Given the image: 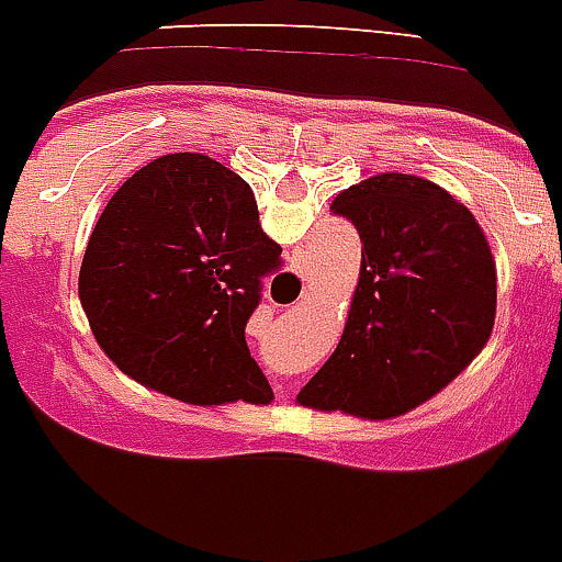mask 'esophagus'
I'll return each mask as SVG.
<instances>
[{
	"label": "esophagus",
	"instance_id": "1",
	"mask_svg": "<svg viewBox=\"0 0 562 562\" xmlns=\"http://www.w3.org/2000/svg\"><path fill=\"white\" fill-rule=\"evenodd\" d=\"M280 389H282V386H280V383H277V392H280Z\"/></svg>",
	"mask_w": 562,
	"mask_h": 562
}]
</instances>
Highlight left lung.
<instances>
[{
	"instance_id": "left-lung-1",
	"label": "left lung",
	"mask_w": 562,
	"mask_h": 562,
	"mask_svg": "<svg viewBox=\"0 0 562 562\" xmlns=\"http://www.w3.org/2000/svg\"><path fill=\"white\" fill-rule=\"evenodd\" d=\"M330 210L358 229L361 277L341 341L300 403L397 417L448 386L487 344L493 251L468 206L419 176H372Z\"/></svg>"
}]
</instances>
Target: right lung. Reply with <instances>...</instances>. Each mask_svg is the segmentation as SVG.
<instances>
[{"instance_id": "obj_1", "label": "right lung", "mask_w": 562, "mask_h": 562, "mask_svg": "<svg viewBox=\"0 0 562 562\" xmlns=\"http://www.w3.org/2000/svg\"><path fill=\"white\" fill-rule=\"evenodd\" d=\"M280 255L240 176L204 154H168L105 204L80 302L105 356L134 381L206 406L269 403L246 322Z\"/></svg>"}]
</instances>
